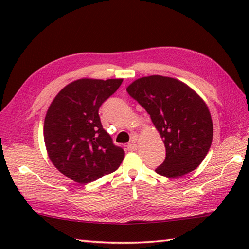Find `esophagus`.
Masks as SVG:
<instances>
[{"label": "esophagus", "mask_w": 249, "mask_h": 249, "mask_svg": "<svg viewBox=\"0 0 249 249\" xmlns=\"http://www.w3.org/2000/svg\"><path fill=\"white\" fill-rule=\"evenodd\" d=\"M127 149H128V151H136L137 150V144H136L135 139H133L129 142L127 145Z\"/></svg>", "instance_id": "esophagus-1"}]
</instances>
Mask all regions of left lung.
<instances>
[{
  "mask_svg": "<svg viewBox=\"0 0 249 249\" xmlns=\"http://www.w3.org/2000/svg\"><path fill=\"white\" fill-rule=\"evenodd\" d=\"M126 91L150 114L166 147V158L155 171L167 178L192 172L212 144L213 123L203 99L174 78L137 79Z\"/></svg>",
  "mask_w": 249,
  "mask_h": 249,
  "instance_id": "left-lung-1",
  "label": "left lung"
}]
</instances>
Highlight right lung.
<instances>
[{
    "label": "right lung",
    "mask_w": 249,
    "mask_h": 249,
    "mask_svg": "<svg viewBox=\"0 0 249 249\" xmlns=\"http://www.w3.org/2000/svg\"><path fill=\"white\" fill-rule=\"evenodd\" d=\"M123 79H79L56 95L47 111L44 139L57 170L72 181L88 184L115 171L125 155L103 128L100 106Z\"/></svg>",
    "instance_id": "right-lung-1"
}]
</instances>
